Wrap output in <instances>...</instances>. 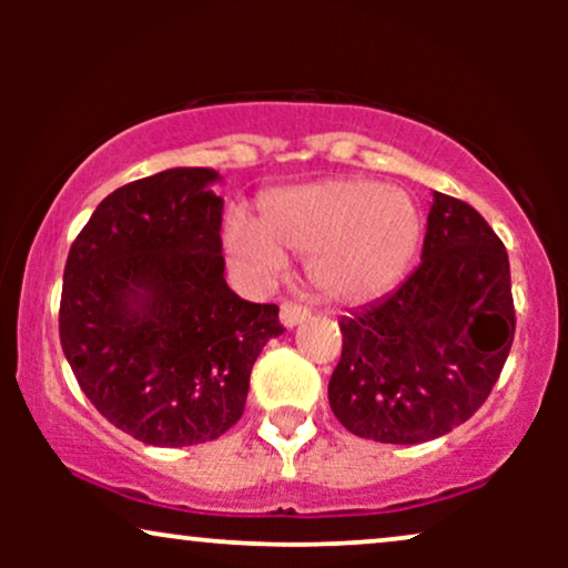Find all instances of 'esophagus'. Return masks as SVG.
I'll return each instance as SVG.
<instances>
[{"mask_svg":"<svg viewBox=\"0 0 568 568\" xmlns=\"http://www.w3.org/2000/svg\"><path fill=\"white\" fill-rule=\"evenodd\" d=\"M306 317H310V310L296 302H283L280 304V323L285 325V328H296L298 323H304Z\"/></svg>","mask_w":568,"mask_h":568,"instance_id":"esophagus-1","label":"esophagus"}]
</instances>
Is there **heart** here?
Returning <instances> with one entry per match:
<instances>
[{
    "label": "heart",
    "mask_w": 568,
    "mask_h": 568,
    "mask_svg": "<svg viewBox=\"0 0 568 568\" xmlns=\"http://www.w3.org/2000/svg\"><path fill=\"white\" fill-rule=\"evenodd\" d=\"M422 237L419 207L400 189L374 181L334 179L275 189L262 197V216L232 213L226 253L245 275L275 280L285 253L306 258L312 288L338 304H363L400 280Z\"/></svg>",
    "instance_id": "heart-1"
}]
</instances>
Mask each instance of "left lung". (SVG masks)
<instances>
[{"mask_svg": "<svg viewBox=\"0 0 568 568\" xmlns=\"http://www.w3.org/2000/svg\"><path fill=\"white\" fill-rule=\"evenodd\" d=\"M338 328L342 361L328 382L336 419L376 443L440 438L484 406L510 355L505 245L473 205L435 192L419 266Z\"/></svg>", "mask_w": 568, "mask_h": 568, "instance_id": "left-lung-1", "label": "left lung"}]
</instances>
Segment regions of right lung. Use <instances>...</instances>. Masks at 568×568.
I'll list each match as a JSON object with an SVG mask.
<instances>
[{
    "mask_svg": "<svg viewBox=\"0 0 568 568\" xmlns=\"http://www.w3.org/2000/svg\"><path fill=\"white\" fill-rule=\"evenodd\" d=\"M213 181L211 168H171L114 189L63 270V355L101 416L149 446L237 425L258 352L285 331L275 304L226 285Z\"/></svg>",
    "mask_w": 568,
    "mask_h": 568,
    "instance_id": "obj_1",
    "label": "right lung"
}]
</instances>
